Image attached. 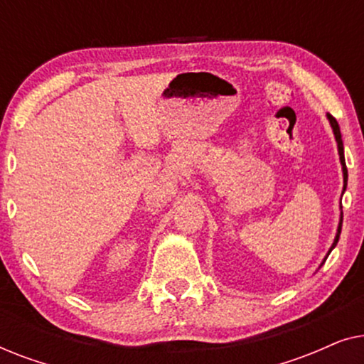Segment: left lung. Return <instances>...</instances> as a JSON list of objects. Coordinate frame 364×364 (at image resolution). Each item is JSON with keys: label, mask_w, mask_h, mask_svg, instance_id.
<instances>
[{"label": "left lung", "mask_w": 364, "mask_h": 364, "mask_svg": "<svg viewBox=\"0 0 364 364\" xmlns=\"http://www.w3.org/2000/svg\"><path fill=\"white\" fill-rule=\"evenodd\" d=\"M328 121H330L331 124V129H333V134H335V139H336V144H338V154H340V162L343 166V191H346V183H348V171H346V162H345V151H343V141H341V132H340V126H338L336 119L331 116V114H326ZM341 225H343V212H341V217H340V223H338V232H336V237H335V242H333V245L330 247V250H328L325 260L328 258V255H330L333 248L336 247L338 240H340V233H341ZM325 260H323V263H325ZM321 263V265H323Z\"/></svg>", "instance_id": "left-lung-1"}]
</instances>
